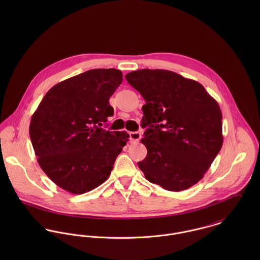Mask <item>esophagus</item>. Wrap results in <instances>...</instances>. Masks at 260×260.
<instances>
[{"instance_id":"34e87169","label":"esophagus","mask_w":260,"mask_h":260,"mask_svg":"<svg viewBox=\"0 0 260 260\" xmlns=\"http://www.w3.org/2000/svg\"><path fill=\"white\" fill-rule=\"evenodd\" d=\"M129 136H130L131 141H139L140 138H141V133L137 132V131L136 132H130Z\"/></svg>"}]
</instances>
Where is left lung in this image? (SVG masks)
<instances>
[{"label":"left lung","mask_w":260,"mask_h":260,"mask_svg":"<svg viewBox=\"0 0 260 260\" xmlns=\"http://www.w3.org/2000/svg\"><path fill=\"white\" fill-rule=\"evenodd\" d=\"M144 98L138 162L145 178L169 191L200 181L222 147V113L198 82L168 70L142 69L125 76Z\"/></svg>","instance_id":"left-lung-1"}]
</instances>
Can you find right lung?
Segmentation results:
<instances>
[{"mask_svg": "<svg viewBox=\"0 0 260 260\" xmlns=\"http://www.w3.org/2000/svg\"><path fill=\"white\" fill-rule=\"evenodd\" d=\"M122 80L120 70L93 69L58 83L42 99L29 132L40 167L56 185L83 194L111 174L129 134L101 126L114 114L109 99Z\"/></svg>", "mask_w": 260, "mask_h": 260, "instance_id": "1", "label": "right lung"}]
</instances>
